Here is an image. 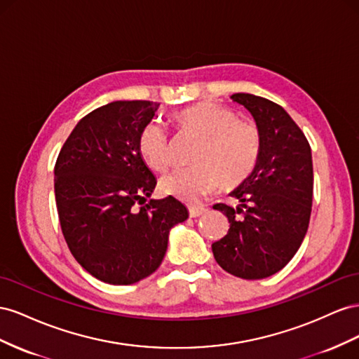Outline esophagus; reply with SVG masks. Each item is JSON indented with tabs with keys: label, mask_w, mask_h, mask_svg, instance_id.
Returning <instances> with one entry per match:
<instances>
[{
	"label": "esophagus",
	"mask_w": 359,
	"mask_h": 359,
	"mask_svg": "<svg viewBox=\"0 0 359 359\" xmlns=\"http://www.w3.org/2000/svg\"><path fill=\"white\" fill-rule=\"evenodd\" d=\"M206 210L208 209L204 208V206H191L189 208V217L191 218H197V217H200V215H203Z\"/></svg>",
	"instance_id": "34e87169"
}]
</instances>
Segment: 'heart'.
Segmentation results:
<instances>
[{"mask_svg": "<svg viewBox=\"0 0 359 359\" xmlns=\"http://www.w3.org/2000/svg\"><path fill=\"white\" fill-rule=\"evenodd\" d=\"M179 128L200 138L192 167H179L163 174L159 189L187 203H196L219 188H233L252 172L260 156L262 137L254 121L238 118L234 112L213 102H200L176 112ZM138 150L147 165L165 170L172 159L167 130L156 121L142 129Z\"/></svg>", "mask_w": 359, "mask_h": 359, "instance_id": "obj_1", "label": "heart"}]
</instances>
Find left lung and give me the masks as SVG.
Here are the masks:
<instances>
[{"mask_svg": "<svg viewBox=\"0 0 359 359\" xmlns=\"http://www.w3.org/2000/svg\"><path fill=\"white\" fill-rule=\"evenodd\" d=\"M231 99L257 125L262 149L250 176L231 192L238 208L218 203L230 229L212 243L221 268L243 280H262L287 264L309 230L313 203L311 147L283 107L250 93Z\"/></svg>", "mask_w": 359, "mask_h": 359, "instance_id": "1", "label": "left lung"}]
</instances>
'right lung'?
<instances>
[{"label":"right lung","instance_id":"1","mask_svg":"<svg viewBox=\"0 0 359 359\" xmlns=\"http://www.w3.org/2000/svg\"><path fill=\"white\" fill-rule=\"evenodd\" d=\"M158 108L150 100H116L91 111L55 162V201L67 247L88 273L108 284H134L155 272L171 227L188 218L174 197L146 204L156 177L138 140Z\"/></svg>","mask_w":359,"mask_h":359}]
</instances>
